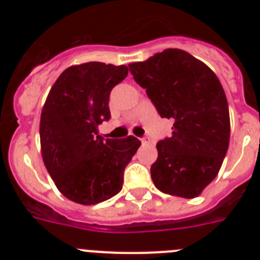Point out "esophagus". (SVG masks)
Here are the masks:
<instances>
[{
	"label": "esophagus",
	"instance_id": "obj_1",
	"mask_svg": "<svg viewBox=\"0 0 260 260\" xmlns=\"http://www.w3.org/2000/svg\"><path fill=\"white\" fill-rule=\"evenodd\" d=\"M142 141V143L143 144H150L151 143V139H150V137H143L141 139Z\"/></svg>",
	"mask_w": 260,
	"mask_h": 260
}]
</instances>
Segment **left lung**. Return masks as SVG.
I'll return each mask as SVG.
<instances>
[{
    "label": "left lung",
    "mask_w": 260,
    "mask_h": 260,
    "mask_svg": "<svg viewBox=\"0 0 260 260\" xmlns=\"http://www.w3.org/2000/svg\"><path fill=\"white\" fill-rule=\"evenodd\" d=\"M128 69L160 117L173 121L172 137L156 144L153 183L165 194L198 197L217 176L229 146V108L220 80L181 49L156 53Z\"/></svg>",
    "instance_id": "1"
}]
</instances>
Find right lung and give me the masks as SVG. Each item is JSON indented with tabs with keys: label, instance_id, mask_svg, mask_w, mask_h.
Here are the masks:
<instances>
[{
	"label": "right lung",
	"instance_id": "add662e5",
	"mask_svg": "<svg viewBox=\"0 0 260 260\" xmlns=\"http://www.w3.org/2000/svg\"><path fill=\"white\" fill-rule=\"evenodd\" d=\"M127 66L87 62L66 69L53 84L40 119L43 160L57 189L79 204H98L122 189L138 138L104 139L99 125L110 119V91Z\"/></svg>",
	"mask_w": 260,
	"mask_h": 260
}]
</instances>
